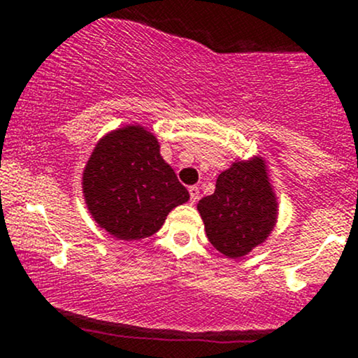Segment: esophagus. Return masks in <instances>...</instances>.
I'll return each mask as SVG.
<instances>
[{
	"mask_svg": "<svg viewBox=\"0 0 358 358\" xmlns=\"http://www.w3.org/2000/svg\"><path fill=\"white\" fill-rule=\"evenodd\" d=\"M188 193H190V202L192 203H195L196 200L200 199V190H199V187H196V185H193V187L188 188Z\"/></svg>",
	"mask_w": 358,
	"mask_h": 358,
	"instance_id": "1",
	"label": "esophagus"
}]
</instances>
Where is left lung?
Returning a JSON list of instances; mask_svg holds the SVG:
<instances>
[{
    "instance_id": "8db88e82",
    "label": "left lung",
    "mask_w": 358,
    "mask_h": 358,
    "mask_svg": "<svg viewBox=\"0 0 358 358\" xmlns=\"http://www.w3.org/2000/svg\"><path fill=\"white\" fill-rule=\"evenodd\" d=\"M210 244L224 256H245L269 237L278 202L262 158L236 162L217 178L215 192L199 205Z\"/></svg>"
}]
</instances>
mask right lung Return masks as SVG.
Wrapping results in <instances>:
<instances>
[{
	"label": "right lung",
	"mask_w": 358,
	"mask_h": 358,
	"mask_svg": "<svg viewBox=\"0 0 358 358\" xmlns=\"http://www.w3.org/2000/svg\"><path fill=\"white\" fill-rule=\"evenodd\" d=\"M82 190L94 220L121 241H139L162 229L166 215L190 199L143 126H126L99 139Z\"/></svg>",
	"instance_id": "obj_1"
}]
</instances>
